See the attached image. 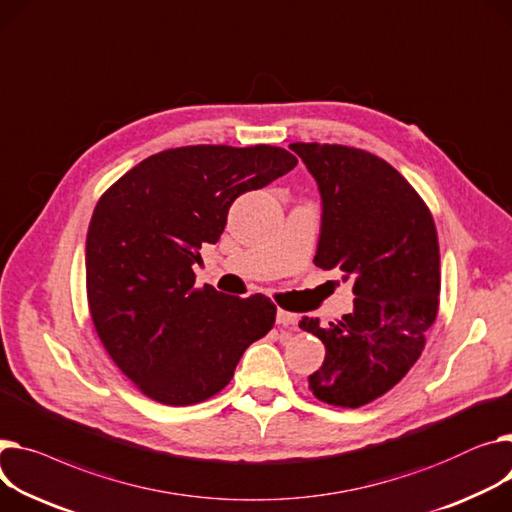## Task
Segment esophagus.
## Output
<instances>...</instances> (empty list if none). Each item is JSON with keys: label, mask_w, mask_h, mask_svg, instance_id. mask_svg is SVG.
Listing matches in <instances>:
<instances>
[{"label": "esophagus", "mask_w": 512, "mask_h": 512, "mask_svg": "<svg viewBox=\"0 0 512 512\" xmlns=\"http://www.w3.org/2000/svg\"><path fill=\"white\" fill-rule=\"evenodd\" d=\"M296 321H298V317H296L294 313H288V311L278 309V313H276V323H278V325H282V327H292V325H296Z\"/></svg>", "instance_id": "1"}]
</instances>
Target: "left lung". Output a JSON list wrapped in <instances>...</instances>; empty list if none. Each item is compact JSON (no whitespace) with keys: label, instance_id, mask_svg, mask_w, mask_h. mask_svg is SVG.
I'll return each mask as SVG.
<instances>
[{"label":"left lung","instance_id":"left-lung-1","mask_svg":"<svg viewBox=\"0 0 512 512\" xmlns=\"http://www.w3.org/2000/svg\"><path fill=\"white\" fill-rule=\"evenodd\" d=\"M323 201L315 265L354 278V311L300 329L325 344L309 377L329 405L360 407L393 389L420 358L438 313L440 253L432 214L383 158L339 144H294Z\"/></svg>","mask_w":512,"mask_h":512}]
</instances>
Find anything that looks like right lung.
<instances>
[{
    "instance_id": "1",
    "label": "right lung",
    "mask_w": 512,
    "mask_h": 512,
    "mask_svg": "<svg viewBox=\"0 0 512 512\" xmlns=\"http://www.w3.org/2000/svg\"><path fill=\"white\" fill-rule=\"evenodd\" d=\"M276 146H185L148 156L98 199L86 236L94 329L125 377L164 405L220 393L245 350L276 323L263 294L195 288L193 263L216 243L232 201L290 173Z\"/></svg>"
}]
</instances>
